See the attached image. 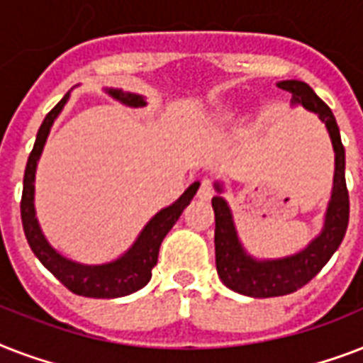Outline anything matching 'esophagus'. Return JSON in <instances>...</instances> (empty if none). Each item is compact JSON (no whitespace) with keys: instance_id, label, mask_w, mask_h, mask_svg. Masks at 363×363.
Returning <instances> with one entry per match:
<instances>
[{"instance_id":"1","label":"esophagus","mask_w":363,"mask_h":363,"mask_svg":"<svg viewBox=\"0 0 363 363\" xmlns=\"http://www.w3.org/2000/svg\"><path fill=\"white\" fill-rule=\"evenodd\" d=\"M213 194H215V188H213V181L211 179H203V181L199 182V190H198V198L199 199H211L213 198Z\"/></svg>"}]
</instances>
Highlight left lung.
Returning <instances> with one entry per match:
<instances>
[{"instance_id": "left-lung-1", "label": "left lung", "mask_w": 363, "mask_h": 363, "mask_svg": "<svg viewBox=\"0 0 363 363\" xmlns=\"http://www.w3.org/2000/svg\"><path fill=\"white\" fill-rule=\"evenodd\" d=\"M277 86L292 94V105H301L315 113L326 125L335 152L332 198L328 201L324 226L320 233L299 252L282 258L259 259L247 252L235 230L230 205L222 196L213 198L215 209V252L216 271L220 281L233 292L248 298H277L305 286L328 264L337 250L349 226V192L345 181V148L332 109L303 81H281ZM216 192L222 184L215 182Z\"/></svg>"}]
</instances>
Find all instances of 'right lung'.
I'll return each mask as SVG.
<instances>
[{"mask_svg": "<svg viewBox=\"0 0 363 363\" xmlns=\"http://www.w3.org/2000/svg\"><path fill=\"white\" fill-rule=\"evenodd\" d=\"M105 92L111 98L128 105V107H145L147 101L139 94L122 92L121 88H105ZM71 94L67 92L60 104L54 107L43 121L41 128L37 131L35 145L31 150L24 171V190H22V201H20V215H22V226H24L26 239L30 242L31 250L39 262L73 294L84 296V298H122L128 294L141 290L152 277V267L158 262L160 245L169 230L175 226L182 211L186 209L199 188V182H194L184 190L181 198L169 207L158 211L150 220L145 224L141 233L137 235L128 250L113 262L107 264H81L75 259L65 258L56 248L47 241L43 233L39 220L35 216V171L43 148L47 143L54 121L58 118L65 104L69 101Z\"/></svg>", "mask_w": 363, "mask_h": 363, "instance_id": "right-lung-1", "label": "right lung"}]
</instances>
